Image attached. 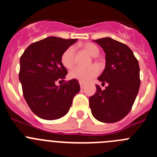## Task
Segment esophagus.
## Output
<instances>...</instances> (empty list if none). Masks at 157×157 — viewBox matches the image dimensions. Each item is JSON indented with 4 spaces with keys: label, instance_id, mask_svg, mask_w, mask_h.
Instances as JSON below:
<instances>
[{
    "label": "esophagus",
    "instance_id": "1",
    "mask_svg": "<svg viewBox=\"0 0 157 157\" xmlns=\"http://www.w3.org/2000/svg\"><path fill=\"white\" fill-rule=\"evenodd\" d=\"M79 85H80V88L81 89H83L84 87H85V84L83 82H79Z\"/></svg>",
    "mask_w": 157,
    "mask_h": 157
}]
</instances>
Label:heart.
Wrapping results in <instances>:
<instances>
[{
	"label": "heart",
	"instance_id": "b5f03b06",
	"mask_svg": "<svg viewBox=\"0 0 157 157\" xmlns=\"http://www.w3.org/2000/svg\"><path fill=\"white\" fill-rule=\"evenodd\" d=\"M82 47L90 56H97L99 54V48L93 43H84ZM60 61L66 68H71L75 63V48L70 46L62 54ZM99 73V68L96 65H92L89 67H75L69 72V78L72 79H77L81 82H87L88 81L97 76Z\"/></svg>",
	"mask_w": 157,
	"mask_h": 157
}]
</instances>
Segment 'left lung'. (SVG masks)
<instances>
[{
  "instance_id": "1",
  "label": "left lung",
  "mask_w": 157,
  "mask_h": 157,
  "mask_svg": "<svg viewBox=\"0 0 157 157\" xmlns=\"http://www.w3.org/2000/svg\"><path fill=\"white\" fill-rule=\"evenodd\" d=\"M105 52V68L98 79L97 92L90 98L91 112L96 120L116 123L125 117L132 108L140 87L138 59L127 45L111 37L94 40Z\"/></svg>"
}]
</instances>
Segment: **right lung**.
Instances as JSON below:
<instances>
[{"instance_id": "1", "label": "right lung", "mask_w": 157, "mask_h": 157, "mask_svg": "<svg viewBox=\"0 0 157 157\" xmlns=\"http://www.w3.org/2000/svg\"><path fill=\"white\" fill-rule=\"evenodd\" d=\"M77 39L48 37L29 45L20 57L19 78L27 105L37 116L46 120H57L68 112L75 96L79 92L76 79L59 86L67 71L60 61L63 52Z\"/></svg>"}]
</instances>
